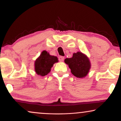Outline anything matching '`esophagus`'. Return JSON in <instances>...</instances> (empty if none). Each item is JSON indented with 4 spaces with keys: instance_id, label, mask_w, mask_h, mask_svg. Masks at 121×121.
Wrapping results in <instances>:
<instances>
[{
    "instance_id": "obj_1",
    "label": "esophagus",
    "mask_w": 121,
    "mask_h": 121,
    "mask_svg": "<svg viewBox=\"0 0 121 121\" xmlns=\"http://www.w3.org/2000/svg\"><path fill=\"white\" fill-rule=\"evenodd\" d=\"M64 59V57H63V56H59V60L60 62H63Z\"/></svg>"
}]
</instances>
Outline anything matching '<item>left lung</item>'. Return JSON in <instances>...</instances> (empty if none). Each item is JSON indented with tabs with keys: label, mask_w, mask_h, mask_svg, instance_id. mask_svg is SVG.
<instances>
[{
	"label": "left lung",
	"mask_w": 121,
	"mask_h": 121,
	"mask_svg": "<svg viewBox=\"0 0 121 121\" xmlns=\"http://www.w3.org/2000/svg\"><path fill=\"white\" fill-rule=\"evenodd\" d=\"M64 62L70 69L71 73L79 78H85L91 68V63L89 58L81 52L74 53L72 58L65 59Z\"/></svg>",
	"instance_id": "left-lung-1"
}]
</instances>
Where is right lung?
<instances>
[{"label": "right lung", "mask_w": 121, "mask_h": 121, "mask_svg": "<svg viewBox=\"0 0 121 121\" xmlns=\"http://www.w3.org/2000/svg\"><path fill=\"white\" fill-rule=\"evenodd\" d=\"M57 62L58 59L56 56L50 55L47 51H43L35 61V71L37 75L43 77L51 72L53 64Z\"/></svg>", "instance_id": "right-lung-1"}]
</instances>
